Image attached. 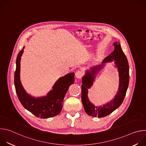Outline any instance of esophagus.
I'll list each match as a JSON object with an SVG mask.
<instances>
[{
	"mask_svg": "<svg viewBox=\"0 0 146 146\" xmlns=\"http://www.w3.org/2000/svg\"><path fill=\"white\" fill-rule=\"evenodd\" d=\"M83 76V73L80 70H78L76 72V77L77 78H81Z\"/></svg>",
	"mask_w": 146,
	"mask_h": 146,
	"instance_id": "esophagus-1",
	"label": "esophagus"
}]
</instances>
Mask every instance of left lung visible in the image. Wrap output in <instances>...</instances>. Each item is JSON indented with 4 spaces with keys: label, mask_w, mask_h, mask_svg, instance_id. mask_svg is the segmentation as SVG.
Here are the masks:
<instances>
[{
    "label": "left lung",
    "mask_w": 146,
    "mask_h": 146,
    "mask_svg": "<svg viewBox=\"0 0 146 146\" xmlns=\"http://www.w3.org/2000/svg\"><path fill=\"white\" fill-rule=\"evenodd\" d=\"M114 50L106 58L103 59L102 64L92 67L90 70H87L84 76L82 77L81 101L86 113L91 116L102 118L110 114L121 105L129 85V65L128 59L122 50L119 42H114ZM115 60L119 75V91L115 98L110 102L103 107H96L92 104L88 97V90L93 85L96 74L108 62Z\"/></svg>",
    "instance_id": "8db88e82"
}]
</instances>
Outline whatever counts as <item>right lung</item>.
I'll return each mask as SVG.
<instances>
[{"instance_id": "1", "label": "right lung", "mask_w": 146, "mask_h": 146, "mask_svg": "<svg viewBox=\"0 0 146 146\" xmlns=\"http://www.w3.org/2000/svg\"><path fill=\"white\" fill-rule=\"evenodd\" d=\"M18 53L16 59L14 85L18 98L22 105L36 117L48 118L58 115L61 111L64 97L70 85L74 83V73H70L59 78L47 96L35 98L27 94L20 80V61L24 52Z\"/></svg>"}]
</instances>
